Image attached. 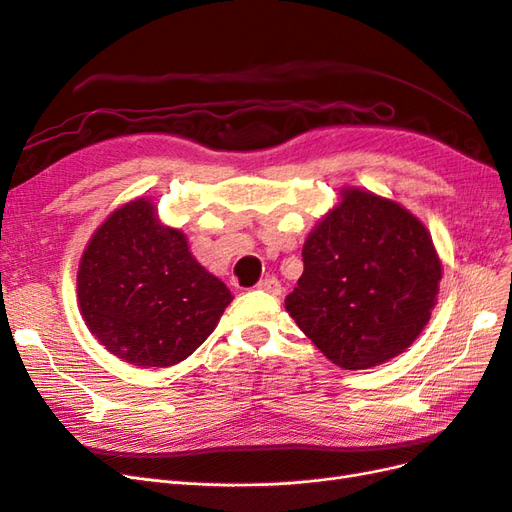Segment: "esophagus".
Listing matches in <instances>:
<instances>
[{
  "label": "esophagus",
  "instance_id": "1",
  "mask_svg": "<svg viewBox=\"0 0 512 512\" xmlns=\"http://www.w3.org/2000/svg\"><path fill=\"white\" fill-rule=\"evenodd\" d=\"M258 288L273 294V297H277V294H282V284H280V280H277V277H265V280L258 282Z\"/></svg>",
  "mask_w": 512,
  "mask_h": 512
}]
</instances>
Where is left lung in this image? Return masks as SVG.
Masks as SVG:
<instances>
[{
	"mask_svg": "<svg viewBox=\"0 0 512 512\" xmlns=\"http://www.w3.org/2000/svg\"><path fill=\"white\" fill-rule=\"evenodd\" d=\"M303 275L284 305L342 369L406 352L438 303L442 260L425 224L393 198L344 188L303 243Z\"/></svg>",
	"mask_w": 512,
	"mask_h": 512,
	"instance_id": "left-lung-1",
	"label": "left lung"
}]
</instances>
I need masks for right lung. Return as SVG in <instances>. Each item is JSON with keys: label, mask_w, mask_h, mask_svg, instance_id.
Segmentation results:
<instances>
[{"label": "right lung", "mask_w": 512, "mask_h": 512, "mask_svg": "<svg viewBox=\"0 0 512 512\" xmlns=\"http://www.w3.org/2000/svg\"><path fill=\"white\" fill-rule=\"evenodd\" d=\"M76 299L91 335L117 359L170 367L213 333L232 294L192 256L183 230L162 224L151 198L141 196L91 235Z\"/></svg>", "instance_id": "right-lung-1"}]
</instances>
